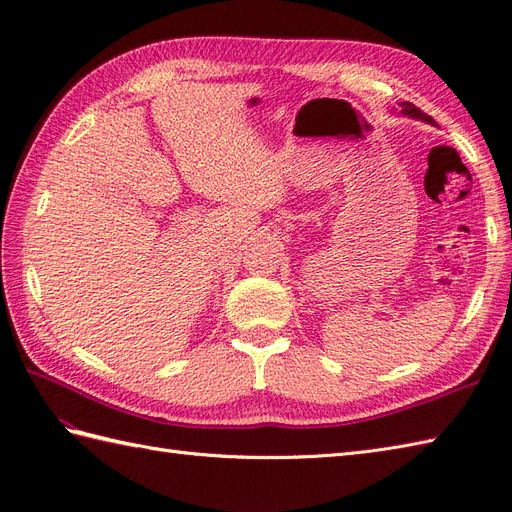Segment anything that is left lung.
I'll list each match as a JSON object with an SVG mask.
<instances>
[{
  "mask_svg": "<svg viewBox=\"0 0 512 512\" xmlns=\"http://www.w3.org/2000/svg\"><path fill=\"white\" fill-rule=\"evenodd\" d=\"M401 115H408L412 119H421V121H427V123H433V119L429 115H425L421 108H416L412 102H401Z\"/></svg>",
  "mask_w": 512,
  "mask_h": 512,
  "instance_id": "obj_1",
  "label": "left lung"
}]
</instances>
